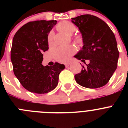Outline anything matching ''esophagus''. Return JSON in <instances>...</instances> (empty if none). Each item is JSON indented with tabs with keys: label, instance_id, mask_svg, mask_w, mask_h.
Returning a JSON list of instances; mask_svg holds the SVG:
<instances>
[{
	"label": "esophagus",
	"instance_id": "34e87169",
	"mask_svg": "<svg viewBox=\"0 0 128 128\" xmlns=\"http://www.w3.org/2000/svg\"><path fill=\"white\" fill-rule=\"evenodd\" d=\"M65 66H66V67H68V66H69L70 63H65Z\"/></svg>",
	"mask_w": 128,
	"mask_h": 128
}]
</instances>
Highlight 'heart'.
<instances>
[{"instance_id":"1","label":"heart","mask_w":128,"mask_h":128,"mask_svg":"<svg viewBox=\"0 0 128 128\" xmlns=\"http://www.w3.org/2000/svg\"><path fill=\"white\" fill-rule=\"evenodd\" d=\"M57 29L66 34H72L76 29L75 25L70 22H62L56 26ZM53 39V33L50 32L48 35V43L49 45L52 44ZM76 42L80 44L82 42V39L80 36H76ZM74 52V48L72 47H58L53 52V56L55 60L60 63H66L69 60L70 58Z\"/></svg>"}]
</instances>
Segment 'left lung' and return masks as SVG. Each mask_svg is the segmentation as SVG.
Listing matches in <instances>:
<instances>
[{
    "instance_id": "left-lung-1",
    "label": "left lung",
    "mask_w": 128,
    "mask_h": 128,
    "mask_svg": "<svg viewBox=\"0 0 128 128\" xmlns=\"http://www.w3.org/2000/svg\"><path fill=\"white\" fill-rule=\"evenodd\" d=\"M72 22L82 34L83 46L74 56L85 63L74 78L77 83L88 88H98L107 84L117 67L119 52L115 35L103 20L91 14L72 18Z\"/></svg>"
}]
</instances>
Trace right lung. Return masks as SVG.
<instances>
[{"label":"right lung","mask_w":128,"mask_h":128,"mask_svg":"<svg viewBox=\"0 0 128 128\" xmlns=\"http://www.w3.org/2000/svg\"><path fill=\"white\" fill-rule=\"evenodd\" d=\"M56 20H36L24 25L16 32L11 50L13 72L24 88L36 94H46L58 85L65 65L42 64L43 52L48 49V34Z\"/></svg>","instance_id":"1"}]
</instances>
